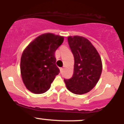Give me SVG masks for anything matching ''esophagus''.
I'll list each match as a JSON object with an SVG mask.
<instances>
[{
  "label": "esophagus",
  "instance_id": "esophagus-1",
  "mask_svg": "<svg viewBox=\"0 0 124 124\" xmlns=\"http://www.w3.org/2000/svg\"><path fill=\"white\" fill-rule=\"evenodd\" d=\"M60 72H61V73H62V72L63 71V68H60Z\"/></svg>",
  "mask_w": 124,
  "mask_h": 124
}]
</instances>
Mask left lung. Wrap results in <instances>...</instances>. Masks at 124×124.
<instances>
[{
  "instance_id": "obj_1",
  "label": "left lung",
  "mask_w": 124,
  "mask_h": 124,
  "mask_svg": "<svg viewBox=\"0 0 124 124\" xmlns=\"http://www.w3.org/2000/svg\"><path fill=\"white\" fill-rule=\"evenodd\" d=\"M68 41L74 58V73L71 78L64 81L70 91L83 94L92 90L99 81L102 70L101 58L87 38L70 36Z\"/></svg>"
}]
</instances>
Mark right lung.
I'll return each mask as SVG.
<instances>
[{
	"label": "right lung",
	"mask_w": 124,
	"mask_h": 124,
	"mask_svg": "<svg viewBox=\"0 0 124 124\" xmlns=\"http://www.w3.org/2000/svg\"><path fill=\"white\" fill-rule=\"evenodd\" d=\"M64 37L51 33L42 34L33 40L23 51L20 60L22 78L27 89L34 94H42L60 70L56 65L54 53L63 43Z\"/></svg>",
	"instance_id": "obj_1"
}]
</instances>
